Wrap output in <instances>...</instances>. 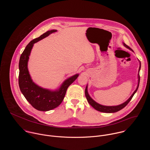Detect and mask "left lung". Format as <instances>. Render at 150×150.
Returning <instances> with one entry per match:
<instances>
[{"instance_id": "left-lung-1", "label": "left lung", "mask_w": 150, "mask_h": 150, "mask_svg": "<svg viewBox=\"0 0 150 150\" xmlns=\"http://www.w3.org/2000/svg\"><path fill=\"white\" fill-rule=\"evenodd\" d=\"M124 46L128 48L131 49V50H132L131 49V48H130L129 46H127L126 44L123 43ZM140 68H141V65H140V67H139V70H140ZM138 87L136 89V90L134 92V93L132 94V95L131 96V97L128 99L126 101H125V103H123V104H120V105H116V106H105V105H102L101 104H98L97 103H96L95 101H94L91 97L90 96H89L88 93V91H87V86L86 87V88H85V97H86L87 98V100L88 101V102L89 103V104L93 107V108H94L96 110L99 111V112H104V113H115V112H118L119 110H120L121 109H122L123 108H124L129 103V102L131 100V99L132 98L134 95L135 94V93L137 92V91L138 90V87H139V81H140V76H139V73L138 74Z\"/></svg>"}]
</instances>
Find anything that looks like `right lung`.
<instances>
[{
  "instance_id": "add662e5",
  "label": "right lung",
  "mask_w": 150,
  "mask_h": 150,
  "mask_svg": "<svg viewBox=\"0 0 150 150\" xmlns=\"http://www.w3.org/2000/svg\"><path fill=\"white\" fill-rule=\"evenodd\" d=\"M56 31V30L48 31L31 41L19 59L18 82L20 90L33 108L40 111H49L59 106L65 97L68 87L79 75L78 74L75 75L65 81L59 90L55 91L42 88L31 80L27 68V63L33 45Z\"/></svg>"
}]
</instances>
